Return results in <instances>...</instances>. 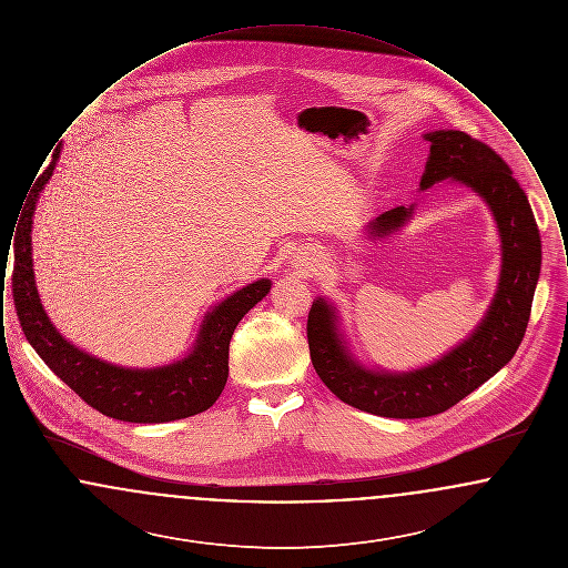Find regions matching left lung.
<instances>
[{"instance_id": "8db88e82", "label": "left lung", "mask_w": 568, "mask_h": 568, "mask_svg": "<svg viewBox=\"0 0 568 568\" xmlns=\"http://www.w3.org/2000/svg\"><path fill=\"white\" fill-rule=\"evenodd\" d=\"M430 158L422 190L454 179L486 200L503 243L498 290L477 329L434 364L408 373L364 368L353 359L338 332L336 308L317 297L311 306L306 336L311 359L327 389L359 410L417 419L438 415L494 377L514 357L530 320L540 272V236L532 209L511 168L484 144L458 130L424 134ZM413 206H396L368 223V234L383 239L403 227Z\"/></svg>"}]
</instances>
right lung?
<instances>
[{"label":"right lung","instance_id":"add662e5","mask_svg":"<svg viewBox=\"0 0 568 568\" xmlns=\"http://www.w3.org/2000/svg\"><path fill=\"white\" fill-rule=\"evenodd\" d=\"M61 144L53 160L38 176L33 197L14 243L12 296L29 345L44 364L72 387L82 400L102 415L132 424H163L185 419L215 405L227 381L230 341L244 315L271 292V281L260 278L244 285L213 306L200 325L187 357L160 368H123L98 359L68 343L47 317L33 281L31 262V216L40 191L53 176Z\"/></svg>","mask_w":568,"mask_h":568}]
</instances>
